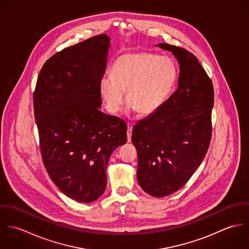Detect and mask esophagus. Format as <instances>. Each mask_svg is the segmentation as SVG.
<instances>
[{
    "mask_svg": "<svg viewBox=\"0 0 249 249\" xmlns=\"http://www.w3.org/2000/svg\"><path fill=\"white\" fill-rule=\"evenodd\" d=\"M132 128H133V126H132V124H127V141L128 142H130L131 141V133H132Z\"/></svg>",
    "mask_w": 249,
    "mask_h": 249,
    "instance_id": "obj_1",
    "label": "esophagus"
}]
</instances>
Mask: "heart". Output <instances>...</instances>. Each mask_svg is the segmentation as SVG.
Listing matches in <instances>:
<instances>
[{
	"label": "heart",
	"mask_w": 249,
	"mask_h": 249,
	"mask_svg": "<svg viewBox=\"0 0 249 249\" xmlns=\"http://www.w3.org/2000/svg\"><path fill=\"white\" fill-rule=\"evenodd\" d=\"M111 76H103L99 82V92L107 110L117 113L124 105L126 91L129 108L141 116H149L163 107L173 93L178 69L170 57L141 52L118 57Z\"/></svg>",
	"instance_id": "1"
}]
</instances>
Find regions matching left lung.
Returning a JSON list of instances; mask_svg holds the SVG:
<instances>
[{"instance_id":"8db88e82","label":"left lung","mask_w":249,"mask_h":249,"mask_svg":"<svg viewBox=\"0 0 249 249\" xmlns=\"http://www.w3.org/2000/svg\"><path fill=\"white\" fill-rule=\"evenodd\" d=\"M156 47L171 52L178 60V89L157 112L134 125L131 141L138 153L139 185L146 194L164 197L182 188L206 155L213 90L193 53L166 43Z\"/></svg>"}]
</instances>
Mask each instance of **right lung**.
I'll return each instance as SVG.
<instances>
[{"label": "right lung", "instance_id": "1", "mask_svg": "<svg viewBox=\"0 0 249 249\" xmlns=\"http://www.w3.org/2000/svg\"><path fill=\"white\" fill-rule=\"evenodd\" d=\"M109 47L104 34L55 53L39 72L34 94L45 168L77 202H93L105 193L109 158L127 141L124 121L100 110Z\"/></svg>", "mask_w": 249, "mask_h": 249}]
</instances>
